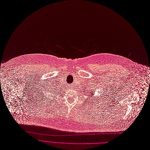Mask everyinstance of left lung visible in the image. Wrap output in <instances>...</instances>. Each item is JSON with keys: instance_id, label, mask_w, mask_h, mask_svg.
Here are the masks:
<instances>
[{"instance_id": "left-lung-1", "label": "left lung", "mask_w": 150, "mask_h": 150, "mask_svg": "<svg viewBox=\"0 0 150 150\" xmlns=\"http://www.w3.org/2000/svg\"><path fill=\"white\" fill-rule=\"evenodd\" d=\"M92 94H93V93H91V95H92Z\"/></svg>"}]
</instances>
